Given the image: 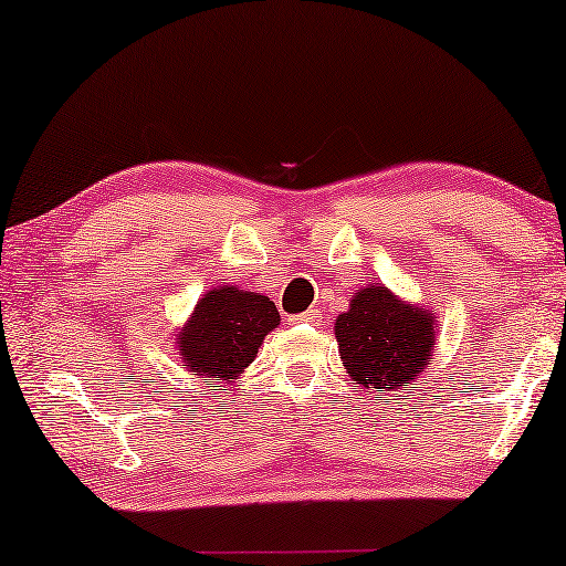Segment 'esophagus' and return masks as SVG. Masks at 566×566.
Instances as JSON below:
<instances>
[{"label":"esophagus","mask_w":566,"mask_h":566,"mask_svg":"<svg viewBox=\"0 0 566 566\" xmlns=\"http://www.w3.org/2000/svg\"><path fill=\"white\" fill-rule=\"evenodd\" d=\"M316 319H319V312H316V308H308V312H304V314L289 316L291 324H314Z\"/></svg>","instance_id":"34e87169"}]
</instances>
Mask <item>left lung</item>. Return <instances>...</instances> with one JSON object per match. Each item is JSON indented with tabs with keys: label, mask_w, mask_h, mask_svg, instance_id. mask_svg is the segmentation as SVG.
Here are the masks:
<instances>
[{
	"label": "left lung",
	"mask_w": 566,
	"mask_h": 566,
	"mask_svg": "<svg viewBox=\"0 0 566 566\" xmlns=\"http://www.w3.org/2000/svg\"><path fill=\"white\" fill-rule=\"evenodd\" d=\"M335 337L347 374L366 389H407L436 350V316L376 283L337 316Z\"/></svg>",
	"instance_id": "obj_1"
}]
</instances>
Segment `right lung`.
<instances>
[{"instance_id":"1","label":"right lung","mask_w":566,"mask_h":566,"mask_svg":"<svg viewBox=\"0 0 566 566\" xmlns=\"http://www.w3.org/2000/svg\"><path fill=\"white\" fill-rule=\"evenodd\" d=\"M281 324L273 301L234 285H216L196 304L180 335L182 363L203 381H229L250 366L268 332Z\"/></svg>"}]
</instances>
